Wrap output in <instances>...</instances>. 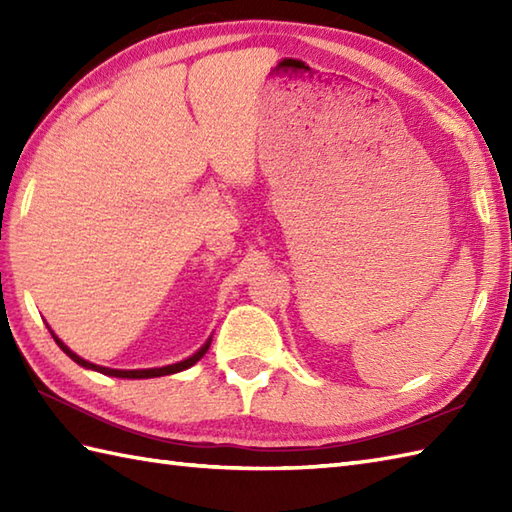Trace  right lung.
I'll list each match as a JSON object with an SVG mask.
<instances>
[{
  "instance_id": "1",
  "label": "right lung",
  "mask_w": 512,
  "mask_h": 512,
  "mask_svg": "<svg viewBox=\"0 0 512 512\" xmlns=\"http://www.w3.org/2000/svg\"><path fill=\"white\" fill-rule=\"evenodd\" d=\"M52 339L57 341V345L61 347V350L68 354L74 363H79L81 367H88V369H96V372H101V374H107V376H116V378H156V376H167V374H176V372H182V369H187V367H191V365H195L200 361V358L206 354V350H209V345H211V339L206 341L198 352H195L193 356H189L187 361H180V363H173V365H167V367H154V369H110V367H101V365H94V363H88V361H83L81 356H76L68 345L65 343H61L59 339H57V334H52Z\"/></svg>"
}]
</instances>
